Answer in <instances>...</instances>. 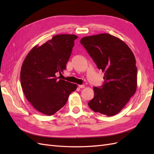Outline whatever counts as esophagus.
Wrapping results in <instances>:
<instances>
[{
    "instance_id": "esophagus-1",
    "label": "esophagus",
    "mask_w": 154,
    "mask_h": 154,
    "mask_svg": "<svg viewBox=\"0 0 154 154\" xmlns=\"http://www.w3.org/2000/svg\"><path fill=\"white\" fill-rule=\"evenodd\" d=\"M78 87L80 88H83L85 87V85H78Z\"/></svg>"
}]
</instances>
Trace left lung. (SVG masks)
<instances>
[{"mask_svg": "<svg viewBox=\"0 0 154 154\" xmlns=\"http://www.w3.org/2000/svg\"><path fill=\"white\" fill-rule=\"evenodd\" d=\"M80 43L99 69L105 82L94 87V98L88 103L96 112L112 116L123 109L137 88L136 58L123 41L107 33L85 36Z\"/></svg>", "mask_w": 154, "mask_h": 154, "instance_id": "obj_1", "label": "left lung"}]
</instances>
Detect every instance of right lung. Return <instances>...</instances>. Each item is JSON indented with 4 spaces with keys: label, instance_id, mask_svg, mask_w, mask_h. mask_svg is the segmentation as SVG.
I'll list each match as a JSON object with an SVG mask.
<instances>
[{
    "label": "right lung",
    "instance_id": "add662e5",
    "mask_svg": "<svg viewBox=\"0 0 154 154\" xmlns=\"http://www.w3.org/2000/svg\"><path fill=\"white\" fill-rule=\"evenodd\" d=\"M74 35H58L27 54L20 71V83L27 100L40 112L53 115L67 103L77 85L56 76L66 69Z\"/></svg>",
    "mask_w": 154,
    "mask_h": 154
}]
</instances>
